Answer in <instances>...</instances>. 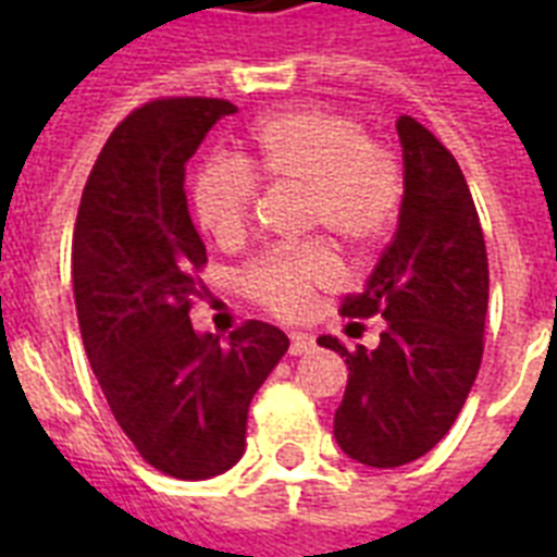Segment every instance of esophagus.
Listing matches in <instances>:
<instances>
[{"label":"esophagus","instance_id":"34e87169","mask_svg":"<svg viewBox=\"0 0 557 557\" xmlns=\"http://www.w3.org/2000/svg\"><path fill=\"white\" fill-rule=\"evenodd\" d=\"M314 341L309 338V335H300V332H295L292 335V344H288V352L292 356H306V352H312Z\"/></svg>","mask_w":557,"mask_h":557}]
</instances>
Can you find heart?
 Listing matches in <instances>:
<instances>
[{"label": "heart", "instance_id": "obj_1", "mask_svg": "<svg viewBox=\"0 0 557 557\" xmlns=\"http://www.w3.org/2000/svg\"><path fill=\"white\" fill-rule=\"evenodd\" d=\"M300 190V231H323L347 251L367 253L387 239L405 201V164L389 144L370 138L347 112L300 107L271 115L248 135L243 161L216 159L193 182V213L216 243H239L260 185ZM341 277L330 243L312 239L262 253L243 271V292L265 312L297 321Z\"/></svg>", "mask_w": 557, "mask_h": 557}]
</instances>
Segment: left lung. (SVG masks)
<instances>
[{
    "instance_id": "obj_1",
    "label": "left lung",
    "mask_w": 557,
    "mask_h": 557,
    "mask_svg": "<svg viewBox=\"0 0 557 557\" xmlns=\"http://www.w3.org/2000/svg\"><path fill=\"white\" fill-rule=\"evenodd\" d=\"M405 147V201L387 251L344 318H384L375 349L349 352L335 440L347 457L398 468L424 457L457 422L483 361L488 257L457 159L416 117L396 121Z\"/></svg>"
}]
</instances>
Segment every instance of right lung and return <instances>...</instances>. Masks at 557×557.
Wrapping results in <instances>:
<instances>
[{"label":"right lung","instance_id":"right-lung-1","mask_svg":"<svg viewBox=\"0 0 557 557\" xmlns=\"http://www.w3.org/2000/svg\"><path fill=\"white\" fill-rule=\"evenodd\" d=\"M222 98H159L109 135L83 187L72 280L86 356L109 410L144 462L176 480H208L239 462L248 405L286 356L277 326L245 321L227 335L193 332L208 262L185 196V164Z\"/></svg>","mask_w":557,"mask_h":557}]
</instances>
